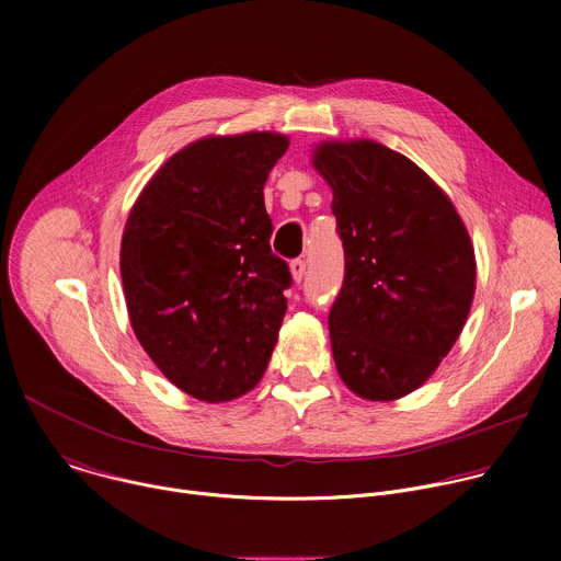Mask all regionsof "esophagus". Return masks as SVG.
Segmentation results:
<instances>
[{"label": "esophagus", "mask_w": 561, "mask_h": 561, "mask_svg": "<svg viewBox=\"0 0 561 561\" xmlns=\"http://www.w3.org/2000/svg\"><path fill=\"white\" fill-rule=\"evenodd\" d=\"M290 273H293V279L299 284L306 275V262L304 260H293L290 262Z\"/></svg>", "instance_id": "34e87169"}]
</instances>
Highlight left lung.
I'll list each match as a JSON object with an SVG mask.
<instances>
[{"instance_id":"left-lung-1","label":"left lung","mask_w":561,"mask_h":561,"mask_svg":"<svg viewBox=\"0 0 561 561\" xmlns=\"http://www.w3.org/2000/svg\"><path fill=\"white\" fill-rule=\"evenodd\" d=\"M344 282L329 329L340 377L388 402L422 386L457 342L474 293L470 237L442 188L381 144H322Z\"/></svg>"}]
</instances>
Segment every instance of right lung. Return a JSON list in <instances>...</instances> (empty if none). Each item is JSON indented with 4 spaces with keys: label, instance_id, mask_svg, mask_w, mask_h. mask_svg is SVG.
Here are the masks:
<instances>
[{
    "label": "right lung",
    "instance_id": "add662e5",
    "mask_svg": "<svg viewBox=\"0 0 561 561\" xmlns=\"http://www.w3.org/2000/svg\"><path fill=\"white\" fill-rule=\"evenodd\" d=\"M286 148L277 133L199 139L152 175L124 228L133 331L202 402L251 390L277 342L293 277L271 251L264 184Z\"/></svg>",
    "mask_w": 561,
    "mask_h": 561
}]
</instances>
